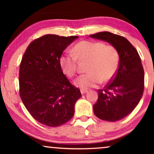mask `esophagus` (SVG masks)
<instances>
[{"label":"esophagus","instance_id":"esophagus-1","mask_svg":"<svg viewBox=\"0 0 154 154\" xmlns=\"http://www.w3.org/2000/svg\"><path fill=\"white\" fill-rule=\"evenodd\" d=\"M80 92L82 94H85L86 93H88V91L87 90H83V89H81L80 90Z\"/></svg>","mask_w":154,"mask_h":154}]
</instances>
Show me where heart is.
<instances>
[{
  "mask_svg": "<svg viewBox=\"0 0 154 154\" xmlns=\"http://www.w3.org/2000/svg\"><path fill=\"white\" fill-rule=\"evenodd\" d=\"M72 54L61 55L59 64L63 73L69 77H75L77 72V61L86 62L85 75L75 81L81 89L94 88L100 82H108L116 75L119 68V56L115 47L101 42L83 40L72 48Z\"/></svg>",
  "mask_w": 154,
  "mask_h": 154,
  "instance_id": "b5f03b06",
  "label": "heart"
}]
</instances>
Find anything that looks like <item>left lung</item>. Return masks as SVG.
I'll return each instance as SVG.
<instances>
[{
  "label": "left lung",
  "instance_id": "obj_1",
  "mask_svg": "<svg viewBox=\"0 0 154 154\" xmlns=\"http://www.w3.org/2000/svg\"><path fill=\"white\" fill-rule=\"evenodd\" d=\"M90 37L108 42L119 53L117 72L103 90H98V101L93 105V111L98 118L118 121L130 114L143 96L144 70L141 59L135 47L122 36L101 32Z\"/></svg>",
  "mask_w": 154,
  "mask_h": 154
}]
</instances>
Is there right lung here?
<instances>
[{
    "label": "right lung",
    "mask_w": 154,
    "mask_h": 154,
    "mask_svg": "<svg viewBox=\"0 0 154 154\" xmlns=\"http://www.w3.org/2000/svg\"><path fill=\"white\" fill-rule=\"evenodd\" d=\"M77 38L43 35L29 44L21 61L20 98L31 116L46 126L58 127L71 119L81 97L59 64L63 51Z\"/></svg>",
    "instance_id": "obj_1"
}]
</instances>
